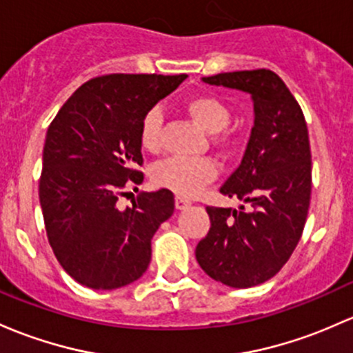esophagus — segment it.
<instances>
[{
    "label": "esophagus",
    "instance_id": "34e87169",
    "mask_svg": "<svg viewBox=\"0 0 353 353\" xmlns=\"http://www.w3.org/2000/svg\"><path fill=\"white\" fill-rule=\"evenodd\" d=\"M188 206H191V199L183 198V196H176V208H177V210H186Z\"/></svg>",
    "mask_w": 353,
    "mask_h": 353
}]
</instances>
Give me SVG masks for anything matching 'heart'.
I'll return each mask as SVG.
<instances>
[{
    "instance_id": "heart-1",
    "label": "heart",
    "mask_w": 353,
    "mask_h": 353,
    "mask_svg": "<svg viewBox=\"0 0 353 353\" xmlns=\"http://www.w3.org/2000/svg\"><path fill=\"white\" fill-rule=\"evenodd\" d=\"M184 108L199 128L208 133H218L226 128L232 111L225 101L211 94L192 96ZM162 113L159 108L150 110L140 125V145L147 152H157L161 147ZM216 177V164L210 159H165L152 170V179L157 186L167 188L181 196H192L205 184Z\"/></svg>"
}]
</instances>
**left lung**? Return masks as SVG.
I'll use <instances>...</instances> for the list:
<instances>
[{
  "label": "left lung",
  "instance_id": "1",
  "mask_svg": "<svg viewBox=\"0 0 353 353\" xmlns=\"http://www.w3.org/2000/svg\"><path fill=\"white\" fill-rule=\"evenodd\" d=\"M203 83L250 94L254 127L242 162L220 188L247 210L208 206L211 228L196 247V261L218 283L252 288L276 276L301 239L311 196L307 127L272 70L221 72Z\"/></svg>",
  "mask_w": 353,
  "mask_h": 353
}]
</instances>
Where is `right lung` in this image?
Instances as JSON below:
<instances>
[{
  "label": "right lung",
  "mask_w": 353,
  "mask_h": 353,
  "mask_svg": "<svg viewBox=\"0 0 353 353\" xmlns=\"http://www.w3.org/2000/svg\"><path fill=\"white\" fill-rule=\"evenodd\" d=\"M161 74L94 77L64 103L47 130L40 206L62 269L86 288L132 284L150 264V240L174 213L169 189L140 192L120 210L118 196L143 174L140 125L186 79Z\"/></svg>",
  "instance_id": "add662e5"
}]
</instances>
